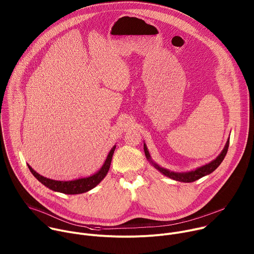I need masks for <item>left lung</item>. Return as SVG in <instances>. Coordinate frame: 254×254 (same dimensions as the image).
Here are the masks:
<instances>
[{
  "instance_id": "left-lung-1",
  "label": "left lung",
  "mask_w": 254,
  "mask_h": 254,
  "mask_svg": "<svg viewBox=\"0 0 254 254\" xmlns=\"http://www.w3.org/2000/svg\"><path fill=\"white\" fill-rule=\"evenodd\" d=\"M228 147H229V138L228 140L226 141V144L225 147L223 149V151L221 152V154L217 157L214 161L210 162L209 164H206L205 166H202L200 168H197L196 170L194 171H190V172H186V173H176V172H171L165 168H162L160 167L158 164L154 163L151 159V156H150V153L148 151V148L146 146V143H143V151H144V154H146V157L147 159L151 162V164L158 170L160 171L163 175L173 179V180H176V181H179V182H184V183H191V182H194V181L206 176V175H209L211 174L213 171H215L217 168L219 167V165L222 163V161L224 160L226 154H227V151H228Z\"/></svg>"
}]
</instances>
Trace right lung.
Instances as JSON below:
<instances>
[{
	"label": "right lung",
	"instance_id": "right-lung-1",
	"mask_svg": "<svg viewBox=\"0 0 254 254\" xmlns=\"http://www.w3.org/2000/svg\"><path fill=\"white\" fill-rule=\"evenodd\" d=\"M115 150H116V146H114L113 149L111 150V152L108 153L104 164L102 165L100 170H98L95 174H93L89 177H86V178H79V179L72 180V181H56V180L48 179L46 177L39 175L37 172H35L29 165H28V168L31 171V173L33 174V176L37 179L39 182H41L44 186H46L47 188H49L55 192H60L63 194H68V195L81 194V193H85V192L93 189L104 179L108 170H110Z\"/></svg>",
	"mask_w": 254,
	"mask_h": 254
}]
</instances>
